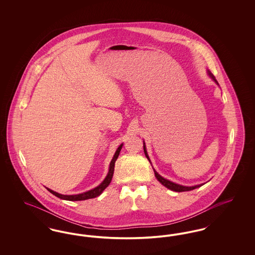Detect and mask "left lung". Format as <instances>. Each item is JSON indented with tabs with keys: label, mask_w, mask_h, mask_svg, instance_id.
<instances>
[{
	"label": "left lung",
	"mask_w": 255,
	"mask_h": 255,
	"mask_svg": "<svg viewBox=\"0 0 255 255\" xmlns=\"http://www.w3.org/2000/svg\"><path fill=\"white\" fill-rule=\"evenodd\" d=\"M208 74H209V76L218 84V82H217V80L215 79V77H214V75L212 74V73H210L209 71H208ZM143 150H144V154H145L146 158H148V160L150 161V159H149V157H148V155H147V152H146V148L145 145L143 144ZM154 172H155V176H156V178L158 179V182H160L162 185H164L165 187H167L168 189L170 190H173V191H176V192H184V191H190V190H193L195 188H198V187H200V186H202L203 184H199V185H195V186H183V185H180V184H177V183H175V182H170L168 180H166V179H164V178H162L160 175H158V173L154 170Z\"/></svg>",
	"instance_id": "1"
}]
</instances>
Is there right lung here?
Returning <instances> with one entry per match:
<instances>
[{"instance_id":"add662e5","label":"right lung","mask_w":255,"mask_h":255,"mask_svg":"<svg viewBox=\"0 0 255 255\" xmlns=\"http://www.w3.org/2000/svg\"><path fill=\"white\" fill-rule=\"evenodd\" d=\"M122 144L118 148L114 158L112 159L111 163H110V169L109 173L107 175V177L105 178V180L103 182H101L98 186H97L96 188L92 189V190H89L85 193H81V194L77 195H62L47 188L49 190V192L51 194L55 195L56 197L63 199V200H67V201H83V200H88V199H93V198H96L97 196L101 194L103 192V190L108 186L110 184V182L112 181V178H113V175H114V170H115V162L117 160V158H119V155H120V152L122 150Z\"/></svg>"}]
</instances>
